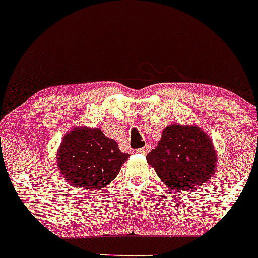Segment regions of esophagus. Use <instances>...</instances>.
<instances>
[{"mask_svg": "<svg viewBox=\"0 0 258 258\" xmlns=\"http://www.w3.org/2000/svg\"><path fill=\"white\" fill-rule=\"evenodd\" d=\"M150 150H151V146H150V145H145L144 147H141V149H139V150H137V152H140V154H144V155H146L147 152L150 151Z\"/></svg>", "mask_w": 258, "mask_h": 258, "instance_id": "obj_1", "label": "esophagus"}]
</instances>
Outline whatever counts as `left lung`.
Instances as JSON below:
<instances>
[{
	"instance_id": "left-lung-1",
	"label": "left lung",
	"mask_w": 258,
	"mask_h": 258,
	"mask_svg": "<svg viewBox=\"0 0 258 258\" xmlns=\"http://www.w3.org/2000/svg\"><path fill=\"white\" fill-rule=\"evenodd\" d=\"M157 176L172 190H197L206 184L217 166L211 137L197 126L171 124L146 156Z\"/></svg>"
}]
</instances>
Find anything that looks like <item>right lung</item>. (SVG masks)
Here are the masks:
<instances>
[{"mask_svg": "<svg viewBox=\"0 0 258 258\" xmlns=\"http://www.w3.org/2000/svg\"><path fill=\"white\" fill-rule=\"evenodd\" d=\"M57 169L79 189H102L118 175L130 155L99 128L78 127L68 132L57 150Z\"/></svg>", "mask_w": 258, "mask_h": 258, "instance_id": "right-lung-1", "label": "right lung"}]
</instances>
